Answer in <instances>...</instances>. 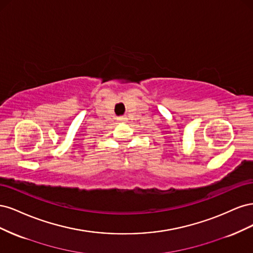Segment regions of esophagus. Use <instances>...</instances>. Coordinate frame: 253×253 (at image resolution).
Wrapping results in <instances>:
<instances>
[{"label": "esophagus", "instance_id": "34e87169", "mask_svg": "<svg viewBox=\"0 0 253 253\" xmlns=\"http://www.w3.org/2000/svg\"><path fill=\"white\" fill-rule=\"evenodd\" d=\"M118 120H119V121H124V120H125V118H124V117H119V118H118Z\"/></svg>", "mask_w": 253, "mask_h": 253}]
</instances>
